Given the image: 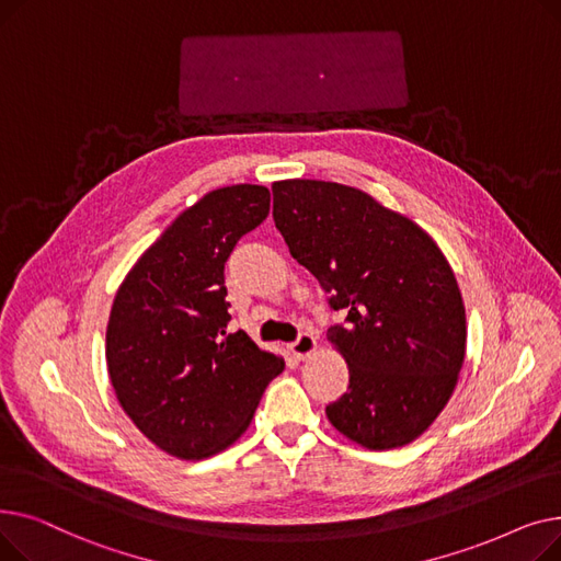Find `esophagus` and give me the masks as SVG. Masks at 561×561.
<instances>
[{"label":"esophagus","instance_id":"obj_1","mask_svg":"<svg viewBox=\"0 0 561 561\" xmlns=\"http://www.w3.org/2000/svg\"><path fill=\"white\" fill-rule=\"evenodd\" d=\"M288 350H290V355L296 357V359H309L313 352L318 350V341H316L313 334L305 332V334H300V339L296 343L288 345Z\"/></svg>","mask_w":561,"mask_h":561}]
</instances>
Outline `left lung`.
I'll return each instance as SVG.
<instances>
[{
  "label": "left lung",
  "instance_id": "8db88e82",
  "mask_svg": "<svg viewBox=\"0 0 561 561\" xmlns=\"http://www.w3.org/2000/svg\"><path fill=\"white\" fill-rule=\"evenodd\" d=\"M290 256L332 293L328 341L350 387L325 414L368 450L402 448L448 404L466 357V309L446 254L414 220L336 182L273 184Z\"/></svg>",
  "mask_w": 561,
  "mask_h": 561
}]
</instances>
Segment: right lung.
<instances>
[{
  "mask_svg": "<svg viewBox=\"0 0 561 561\" xmlns=\"http://www.w3.org/2000/svg\"><path fill=\"white\" fill-rule=\"evenodd\" d=\"M271 211V191H209L176 216L117 286L106 368L117 402L176 459L227 450L250 427L284 359L243 330L227 332L225 261Z\"/></svg>",
  "mask_w": 561,
  "mask_h": 561,
  "instance_id": "add662e5",
  "label": "right lung"
}]
</instances>
